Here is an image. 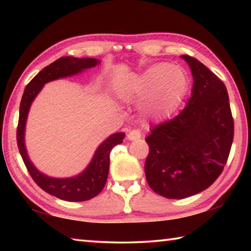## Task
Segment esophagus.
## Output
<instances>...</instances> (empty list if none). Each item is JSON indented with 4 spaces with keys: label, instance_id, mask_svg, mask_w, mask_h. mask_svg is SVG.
I'll return each mask as SVG.
<instances>
[{
    "label": "esophagus",
    "instance_id": "34e87169",
    "mask_svg": "<svg viewBox=\"0 0 251 251\" xmlns=\"http://www.w3.org/2000/svg\"><path fill=\"white\" fill-rule=\"evenodd\" d=\"M141 131L138 129H133L130 130L128 134H127V138L129 139V141H136V139H139L141 138Z\"/></svg>",
    "mask_w": 251,
    "mask_h": 251
}]
</instances>
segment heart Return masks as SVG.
Segmentation results:
<instances>
[{"mask_svg": "<svg viewBox=\"0 0 251 251\" xmlns=\"http://www.w3.org/2000/svg\"><path fill=\"white\" fill-rule=\"evenodd\" d=\"M188 87V76L181 67L157 63L126 79L118 88V94L127 101H143L145 116L163 118L178 107Z\"/></svg>", "mask_w": 251, "mask_h": 251, "instance_id": "obj_1", "label": "heart"}]
</instances>
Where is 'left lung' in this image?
Masks as SVG:
<instances>
[{
  "instance_id": "left-lung-1",
  "label": "left lung",
  "mask_w": 251,
  "mask_h": 251,
  "mask_svg": "<svg viewBox=\"0 0 251 251\" xmlns=\"http://www.w3.org/2000/svg\"><path fill=\"white\" fill-rule=\"evenodd\" d=\"M194 85L186 107L147 136L148 185L160 196L182 199L207 189L222 174L233 141V118L227 88L189 55Z\"/></svg>"
}]
</instances>
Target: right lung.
Here are the masks:
<instances>
[{
    "label": "right lung",
    "instance_id": "obj_1",
    "mask_svg": "<svg viewBox=\"0 0 251 251\" xmlns=\"http://www.w3.org/2000/svg\"><path fill=\"white\" fill-rule=\"evenodd\" d=\"M100 64L96 58H77L73 56H64L56 59L52 64L44 67L26 87H25L20 104L19 125L16 130V141L20 154L33 180L44 192L67 201H85L97 196L104 188L107 180L109 171V152L114 146L123 143L124 133L110 135L107 139L100 144L95 151V155L90 165L79 175L72 178H52L37 171L29 160L24 143L25 125L32 101L39 94L44 84L50 80L66 77L79 73L86 69H91Z\"/></svg>",
    "mask_w": 251,
    "mask_h": 251
}]
</instances>
